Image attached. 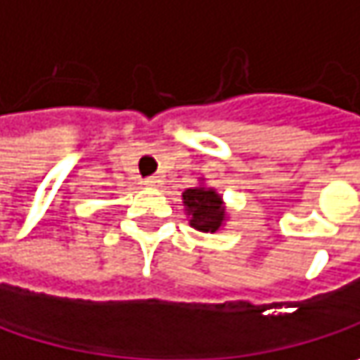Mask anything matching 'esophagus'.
<instances>
[{"instance_id":"obj_1","label":"esophagus","mask_w":360,"mask_h":360,"mask_svg":"<svg viewBox=\"0 0 360 360\" xmlns=\"http://www.w3.org/2000/svg\"><path fill=\"white\" fill-rule=\"evenodd\" d=\"M142 183H144L146 187H154V185H158V183H160V177H146Z\"/></svg>"}]
</instances>
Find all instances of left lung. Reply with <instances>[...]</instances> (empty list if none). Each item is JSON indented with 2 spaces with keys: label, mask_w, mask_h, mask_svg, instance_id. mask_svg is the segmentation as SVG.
<instances>
[{
  "label": "left lung",
  "mask_w": 360,
  "mask_h": 360,
  "mask_svg": "<svg viewBox=\"0 0 360 360\" xmlns=\"http://www.w3.org/2000/svg\"><path fill=\"white\" fill-rule=\"evenodd\" d=\"M183 206L189 214V224L202 233H216L226 218L220 195L210 187L185 189Z\"/></svg>",
  "instance_id": "left-lung-1"
}]
</instances>
